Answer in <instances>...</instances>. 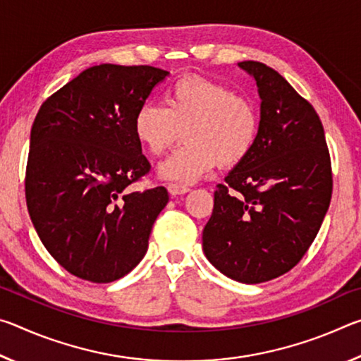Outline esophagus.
<instances>
[{"label":"esophagus","mask_w":361,"mask_h":361,"mask_svg":"<svg viewBox=\"0 0 361 361\" xmlns=\"http://www.w3.org/2000/svg\"><path fill=\"white\" fill-rule=\"evenodd\" d=\"M169 189V194L172 195V197H176V195L180 194H185L189 191V188L185 186V185H178V183H170V185L167 186Z\"/></svg>","instance_id":"esophagus-1"}]
</instances>
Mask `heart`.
<instances>
[{"instance_id": "obj_1", "label": "heart", "mask_w": 361, "mask_h": 361, "mask_svg": "<svg viewBox=\"0 0 361 361\" xmlns=\"http://www.w3.org/2000/svg\"><path fill=\"white\" fill-rule=\"evenodd\" d=\"M167 106L146 102L137 109L133 132L151 156H161L180 138L185 145L159 167L164 178L194 183L219 164H240L256 143L259 114L255 103L223 82L183 76L170 85Z\"/></svg>"}]
</instances>
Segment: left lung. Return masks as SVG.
Listing matches in <instances>:
<instances>
[{
  "mask_svg": "<svg viewBox=\"0 0 361 361\" xmlns=\"http://www.w3.org/2000/svg\"><path fill=\"white\" fill-rule=\"evenodd\" d=\"M239 66L258 85L259 132L216 186L202 247L224 276L262 283L291 271L319 234L333 192L331 159L314 106L271 66Z\"/></svg>",
  "mask_w": 361,
  "mask_h": 361,
  "instance_id": "obj_1",
  "label": "left lung"
}]
</instances>
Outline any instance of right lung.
<instances>
[{"label": "right lung", "mask_w": 361, "mask_h": 361, "mask_svg": "<svg viewBox=\"0 0 361 361\" xmlns=\"http://www.w3.org/2000/svg\"><path fill=\"white\" fill-rule=\"evenodd\" d=\"M167 76L149 65L90 66L36 114L25 172L28 213L42 245L73 276L114 282L148 250L169 192L164 186L127 192L151 170L133 118Z\"/></svg>", "instance_id": "add662e5"}]
</instances>
